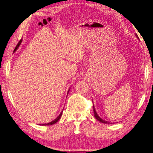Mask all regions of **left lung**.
<instances>
[{
    "label": "left lung",
    "mask_w": 153,
    "mask_h": 153,
    "mask_svg": "<svg viewBox=\"0 0 153 153\" xmlns=\"http://www.w3.org/2000/svg\"><path fill=\"white\" fill-rule=\"evenodd\" d=\"M135 36L137 37V39H139L138 36H137V34H135ZM93 111H94V117H96V119L98 120L99 121H100V122L103 123H106V124H112V123H109L108 121H105V120H104L101 118V117L98 116V114H97V112H96V110H95V108H94V105H93Z\"/></svg>",
    "instance_id": "obj_1"
}]
</instances>
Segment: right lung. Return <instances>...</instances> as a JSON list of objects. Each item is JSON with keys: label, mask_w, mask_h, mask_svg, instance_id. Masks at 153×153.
<instances>
[{"label": "right lung", "mask_w": 153, "mask_h": 153, "mask_svg": "<svg viewBox=\"0 0 153 153\" xmlns=\"http://www.w3.org/2000/svg\"><path fill=\"white\" fill-rule=\"evenodd\" d=\"M21 42H22V39L19 42V43L17 44V46L15 47V50H14V51H13V52H16L17 51V50L18 49V48L19 47V46L21 45ZM69 91H70V88H69V90H68V92H67V94H68V92H69ZM63 111V110H62ZM62 111L61 112V114L59 115L56 119H55L54 120H53L52 121H51V122H50V123H45V124H39V125H45V126H46V125H53V124H55L56 123H57V121L60 120V118H61V116H62Z\"/></svg>", "instance_id": "add662e5"}]
</instances>
